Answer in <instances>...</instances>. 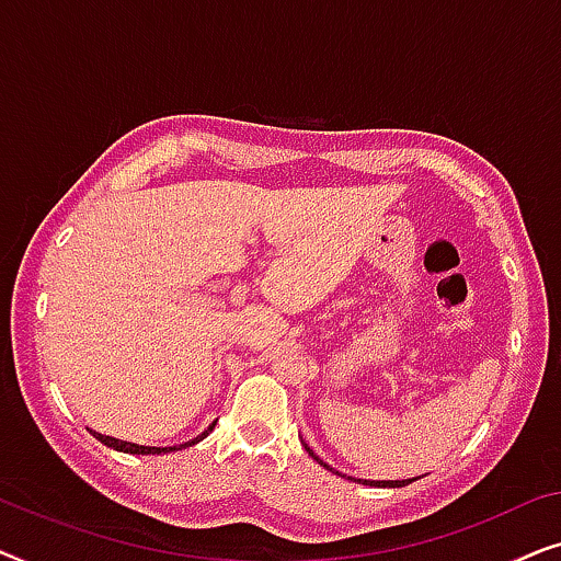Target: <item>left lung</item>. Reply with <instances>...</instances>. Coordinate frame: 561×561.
Instances as JSON below:
<instances>
[{"label":"left lung","mask_w":561,"mask_h":561,"mask_svg":"<svg viewBox=\"0 0 561 561\" xmlns=\"http://www.w3.org/2000/svg\"><path fill=\"white\" fill-rule=\"evenodd\" d=\"M304 449L309 451V455H311L313 459H317V462H319L321 467H327L329 472H334L332 467H329V465L324 462V459H319L317 455H313V449H311L306 442H304ZM350 480H355V478H350ZM355 482H363V485H370V488H403V485H409V482H413V480H355Z\"/></svg>","instance_id":"left-lung-1"}]
</instances>
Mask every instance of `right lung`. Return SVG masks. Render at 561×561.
I'll use <instances>...</instances> for the list:
<instances>
[{
    "instance_id": "1",
    "label": "right lung",
    "mask_w": 561,
    "mask_h": 561,
    "mask_svg": "<svg viewBox=\"0 0 561 561\" xmlns=\"http://www.w3.org/2000/svg\"><path fill=\"white\" fill-rule=\"evenodd\" d=\"M217 426V421L206 428V432H202L198 436H194V439L183 442V444H173V447H145V444H135V442H125V439H114V436H106V434H99V432H91L96 436L99 442L106 444V447L117 449V451H125V455H171V451H179V449H186V447H194V444H198L202 439H206L209 436L211 428Z\"/></svg>"
}]
</instances>
